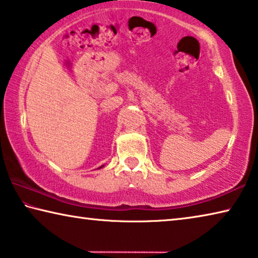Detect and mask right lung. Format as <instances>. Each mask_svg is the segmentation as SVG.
Returning <instances> with one entry per match:
<instances>
[{"label":"right lung","instance_id":"obj_1","mask_svg":"<svg viewBox=\"0 0 258 258\" xmlns=\"http://www.w3.org/2000/svg\"><path fill=\"white\" fill-rule=\"evenodd\" d=\"M101 167H102V166H101ZM101 167H100V168H101Z\"/></svg>","mask_w":258,"mask_h":258}]
</instances>
